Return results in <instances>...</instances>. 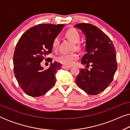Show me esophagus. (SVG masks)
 I'll list each match as a JSON object with an SVG mask.
<instances>
[{"label": "esophagus", "mask_w": 130, "mask_h": 130, "mask_svg": "<svg viewBox=\"0 0 130 130\" xmlns=\"http://www.w3.org/2000/svg\"><path fill=\"white\" fill-rule=\"evenodd\" d=\"M71 67H70V66H62V68L63 69H70Z\"/></svg>", "instance_id": "esophagus-1"}]
</instances>
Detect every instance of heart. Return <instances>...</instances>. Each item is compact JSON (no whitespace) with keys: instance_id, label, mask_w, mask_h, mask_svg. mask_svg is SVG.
I'll return each mask as SVG.
<instances>
[{"instance_id":"1","label":"heart","mask_w":130,"mask_h":130,"mask_svg":"<svg viewBox=\"0 0 130 130\" xmlns=\"http://www.w3.org/2000/svg\"><path fill=\"white\" fill-rule=\"evenodd\" d=\"M66 35L69 40L72 41L75 44L76 48L79 49L81 48V45L77 43L80 40V35L79 33L73 28H71L67 30L66 32ZM60 42V38L58 36H56L53 41L52 47L53 50H56L58 48ZM79 58V55L77 53H72V54H62L58 56L56 58V60L59 63L63 64L67 66H70L73 64L75 61Z\"/></svg>"}]
</instances>
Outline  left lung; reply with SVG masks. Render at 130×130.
Returning a JSON list of instances; mask_svg holds the SVG:
<instances>
[{
	"label": "left lung",
	"mask_w": 130,
	"mask_h": 130,
	"mask_svg": "<svg viewBox=\"0 0 130 130\" xmlns=\"http://www.w3.org/2000/svg\"><path fill=\"white\" fill-rule=\"evenodd\" d=\"M74 26L82 30L86 36V53L81 63L86 65V67L92 66L90 70L80 69L76 82L89 95H97L113 80L117 69L115 47L109 37L97 26L88 23H80Z\"/></svg>",
	"instance_id": "obj_1"
}]
</instances>
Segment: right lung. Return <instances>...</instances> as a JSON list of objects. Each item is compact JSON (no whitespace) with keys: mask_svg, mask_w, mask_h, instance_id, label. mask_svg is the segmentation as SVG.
<instances>
[{"mask_svg":"<svg viewBox=\"0 0 130 130\" xmlns=\"http://www.w3.org/2000/svg\"><path fill=\"white\" fill-rule=\"evenodd\" d=\"M64 24H41L28 29L19 39L13 54V72L18 83L26 95L38 97L45 94L56 83V72L61 64L51 63L44 70L41 62L47 60L52 53L54 38L60 33ZM51 58L48 60L52 62Z\"/></svg>","mask_w":130,"mask_h":130,"instance_id":"obj_1","label":"right lung"}]
</instances>
